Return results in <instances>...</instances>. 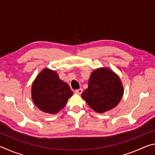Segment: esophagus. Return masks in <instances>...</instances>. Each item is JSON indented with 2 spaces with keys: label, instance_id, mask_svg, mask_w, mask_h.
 Returning a JSON list of instances; mask_svg holds the SVG:
<instances>
[{
  "label": "esophagus",
  "instance_id": "34e87169",
  "mask_svg": "<svg viewBox=\"0 0 155 155\" xmlns=\"http://www.w3.org/2000/svg\"><path fill=\"white\" fill-rule=\"evenodd\" d=\"M83 89L82 88H81V89H79V90H75L74 91V92L76 93V94H78V95H81V94H82V92H83Z\"/></svg>",
  "mask_w": 155,
  "mask_h": 155
}]
</instances>
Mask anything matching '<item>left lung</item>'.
Segmentation results:
<instances>
[{"label": "left lung", "instance_id": "obj_1", "mask_svg": "<svg viewBox=\"0 0 155 155\" xmlns=\"http://www.w3.org/2000/svg\"><path fill=\"white\" fill-rule=\"evenodd\" d=\"M123 94L124 87L118 75L103 67L91 73L88 87L81 96L94 111L103 114L116 107Z\"/></svg>", "mask_w": 155, "mask_h": 155}]
</instances>
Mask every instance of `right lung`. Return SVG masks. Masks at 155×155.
Here are the masks:
<instances>
[{"instance_id":"1","label":"right lung","mask_w":155,"mask_h":155,"mask_svg":"<svg viewBox=\"0 0 155 155\" xmlns=\"http://www.w3.org/2000/svg\"><path fill=\"white\" fill-rule=\"evenodd\" d=\"M72 91L67 83L61 80L56 71L44 68L32 83L31 97L41 111L56 114L65 106Z\"/></svg>"}]
</instances>
